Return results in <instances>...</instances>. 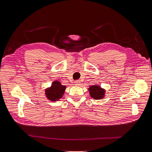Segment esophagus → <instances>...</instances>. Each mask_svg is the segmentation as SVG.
Returning a JSON list of instances; mask_svg holds the SVG:
<instances>
[{"label":"esophagus","instance_id":"esophagus-1","mask_svg":"<svg viewBox=\"0 0 152 152\" xmlns=\"http://www.w3.org/2000/svg\"><path fill=\"white\" fill-rule=\"evenodd\" d=\"M74 83H75V85L76 86H80V83H81V82H80V80H76V81H75V82H74Z\"/></svg>","mask_w":152,"mask_h":152}]
</instances>
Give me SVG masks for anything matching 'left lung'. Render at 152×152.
Returning a JSON list of instances; mask_svg holds the SVG:
<instances>
[{
  "instance_id": "obj_1",
  "label": "left lung",
  "mask_w": 152,
  "mask_h": 152,
  "mask_svg": "<svg viewBox=\"0 0 152 152\" xmlns=\"http://www.w3.org/2000/svg\"><path fill=\"white\" fill-rule=\"evenodd\" d=\"M90 96L95 100L102 99L104 97L106 91L99 85L91 86L88 89Z\"/></svg>"
}]
</instances>
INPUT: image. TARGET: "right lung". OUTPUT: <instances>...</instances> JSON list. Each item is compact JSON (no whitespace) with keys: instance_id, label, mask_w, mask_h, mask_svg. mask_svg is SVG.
I'll return each instance as SVG.
<instances>
[{"instance_id":"obj_1","label":"right lung","mask_w":152,"mask_h":152,"mask_svg":"<svg viewBox=\"0 0 152 152\" xmlns=\"http://www.w3.org/2000/svg\"><path fill=\"white\" fill-rule=\"evenodd\" d=\"M66 86L61 84L58 80H55L49 88L45 89V95L50 101H57L63 97Z\"/></svg>"}]
</instances>
